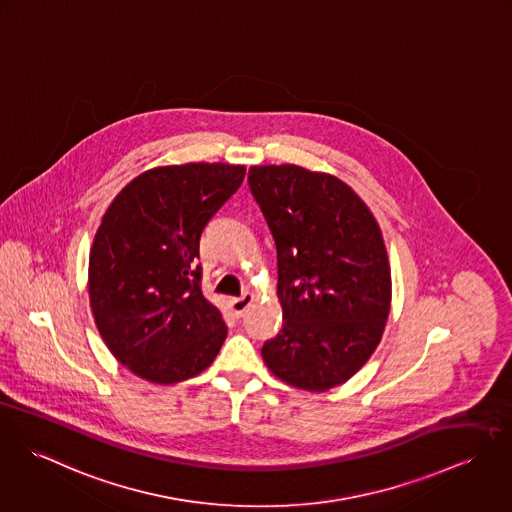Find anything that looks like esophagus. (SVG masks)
<instances>
[{"label":"esophagus","mask_w":512,"mask_h":512,"mask_svg":"<svg viewBox=\"0 0 512 512\" xmlns=\"http://www.w3.org/2000/svg\"><path fill=\"white\" fill-rule=\"evenodd\" d=\"M253 300H255V296H253L251 292H245V294L239 296V298H231V300H229V308H231V312H233L235 316H243L245 310L253 304Z\"/></svg>","instance_id":"34e87169"}]
</instances>
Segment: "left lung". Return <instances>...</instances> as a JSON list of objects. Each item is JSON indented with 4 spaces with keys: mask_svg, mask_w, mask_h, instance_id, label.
Here are the masks:
<instances>
[{
    "mask_svg": "<svg viewBox=\"0 0 512 512\" xmlns=\"http://www.w3.org/2000/svg\"><path fill=\"white\" fill-rule=\"evenodd\" d=\"M247 180L277 245L283 308L263 361L286 385L326 393L351 379L383 338L393 296L383 233L334 174L259 165Z\"/></svg>",
    "mask_w": 512,
    "mask_h": 512,
    "instance_id": "left-lung-1",
    "label": "left lung"
}]
</instances>
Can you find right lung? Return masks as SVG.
I'll return each instance as SVG.
<instances>
[{"mask_svg": "<svg viewBox=\"0 0 512 512\" xmlns=\"http://www.w3.org/2000/svg\"><path fill=\"white\" fill-rule=\"evenodd\" d=\"M245 178L243 165L186 163L135 176L94 235L88 294L96 328L137 377L172 385L212 365L228 336L200 288L202 229Z\"/></svg>", "mask_w": 512, "mask_h": 512, "instance_id": "1", "label": "right lung"}]
</instances>
